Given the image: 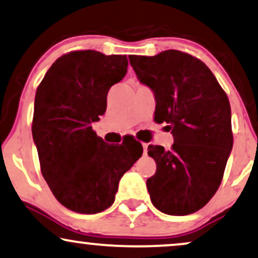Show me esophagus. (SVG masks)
I'll list each match as a JSON object with an SVG mask.
<instances>
[{"label":"esophagus","mask_w":258,"mask_h":258,"mask_svg":"<svg viewBox=\"0 0 258 258\" xmlns=\"http://www.w3.org/2000/svg\"><path fill=\"white\" fill-rule=\"evenodd\" d=\"M143 149H144V155L148 153V144L146 143H143Z\"/></svg>","instance_id":"obj_1"}]
</instances>
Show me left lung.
<instances>
[{
  "instance_id": "obj_1",
  "label": "left lung",
  "mask_w": 258,
  "mask_h": 258,
  "mask_svg": "<svg viewBox=\"0 0 258 258\" xmlns=\"http://www.w3.org/2000/svg\"><path fill=\"white\" fill-rule=\"evenodd\" d=\"M138 80L156 99L155 121L167 122L174 144L149 145L157 164L148 181L151 202L169 216H187L216 194L233 145L226 93L204 61L177 50L130 56Z\"/></svg>"
}]
</instances>
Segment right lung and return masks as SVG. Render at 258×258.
Instances as JSON below:
<instances>
[{
	"label": "right lung",
	"mask_w": 258,
	"mask_h": 258,
	"mask_svg": "<svg viewBox=\"0 0 258 258\" xmlns=\"http://www.w3.org/2000/svg\"><path fill=\"white\" fill-rule=\"evenodd\" d=\"M127 65L121 54L69 52L51 65L35 93L32 133L41 174L54 198L77 213L112 206L120 178L143 155L140 143L108 145L91 127Z\"/></svg>",
	"instance_id": "right-lung-1"
}]
</instances>
